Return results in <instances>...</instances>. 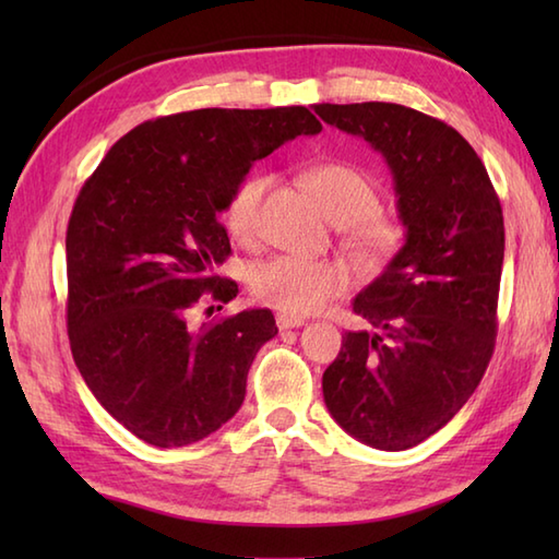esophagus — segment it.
Here are the masks:
<instances>
[{
	"instance_id": "esophagus-1",
	"label": "esophagus",
	"mask_w": 559,
	"mask_h": 559,
	"mask_svg": "<svg viewBox=\"0 0 559 559\" xmlns=\"http://www.w3.org/2000/svg\"><path fill=\"white\" fill-rule=\"evenodd\" d=\"M276 324H278V329H281V331H286V329H298V326H302V324H305V319H300V317H293V314H278V317H276Z\"/></svg>"
}]
</instances>
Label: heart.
Wrapping results in <instances>:
<instances>
[{
	"instance_id": "obj_1",
	"label": "heart",
	"mask_w": 559,
	"mask_h": 559,
	"mask_svg": "<svg viewBox=\"0 0 559 559\" xmlns=\"http://www.w3.org/2000/svg\"><path fill=\"white\" fill-rule=\"evenodd\" d=\"M307 185L331 221L350 225L348 245L360 261L377 266L396 252L403 230L394 218L377 213L379 189L365 173L346 163H326L307 175ZM266 187V177L254 175L233 189L223 211V228L235 242L249 245L257 237ZM348 286V271L324 259L281 254L249 269L254 298L288 314H310Z\"/></svg>"
}]
</instances>
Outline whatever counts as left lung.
<instances>
[{"instance_id":"obj_1","label":"left lung","mask_w":559,"mask_h":559,"mask_svg":"<svg viewBox=\"0 0 559 559\" xmlns=\"http://www.w3.org/2000/svg\"><path fill=\"white\" fill-rule=\"evenodd\" d=\"M382 153L406 242L353 300L374 331H348L324 403L358 442L403 451L454 418L495 348L504 259L500 199L454 127L396 103L312 105Z\"/></svg>"}]
</instances>
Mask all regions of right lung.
Wrapping results in <instances>:
<instances>
[{
	"mask_svg": "<svg viewBox=\"0 0 559 559\" xmlns=\"http://www.w3.org/2000/svg\"><path fill=\"white\" fill-rule=\"evenodd\" d=\"M322 132L302 105L204 108L134 127L81 187L67 228V329L93 396L144 442L187 447L240 411L259 348L278 334L269 310L192 324L230 254L218 221L252 163Z\"/></svg>",
	"mask_w": 559,
	"mask_h": 559,
	"instance_id": "obj_1",
	"label": "right lung"
}]
</instances>
